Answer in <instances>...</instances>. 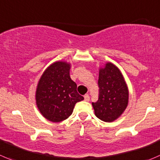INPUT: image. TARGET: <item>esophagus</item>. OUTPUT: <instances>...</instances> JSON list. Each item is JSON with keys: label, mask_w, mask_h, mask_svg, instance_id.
<instances>
[{"label": "esophagus", "mask_w": 160, "mask_h": 160, "mask_svg": "<svg viewBox=\"0 0 160 160\" xmlns=\"http://www.w3.org/2000/svg\"><path fill=\"white\" fill-rule=\"evenodd\" d=\"M84 101H86V102H89L90 101V96L88 94H85L84 95Z\"/></svg>", "instance_id": "obj_1"}]
</instances>
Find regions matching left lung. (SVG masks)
I'll return each mask as SVG.
<instances>
[{"instance_id": "obj_1", "label": "left lung", "mask_w": 160, "mask_h": 160, "mask_svg": "<svg viewBox=\"0 0 160 160\" xmlns=\"http://www.w3.org/2000/svg\"><path fill=\"white\" fill-rule=\"evenodd\" d=\"M98 99L92 102L95 116L105 122L114 121L127 108L128 89L119 69L108 62L99 71Z\"/></svg>"}]
</instances>
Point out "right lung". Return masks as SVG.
<instances>
[{
	"mask_svg": "<svg viewBox=\"0 0 160 160\" xmlns=\"http://www.w3.org/2000/svg\"><path fill=\"white\" fill-rule=\"evenodd\" d=\"M70 66L64 62L51 65L37 85L36 101L39 110L47 119L61 122L72 113L77 102L83 100L77 83L69 76Z\"/></svg>",
	"mask_w": 160,
	"mask_h": 160,
	"instance_id": "add662e5",
	"label": "right lung"
}]
</instances>
